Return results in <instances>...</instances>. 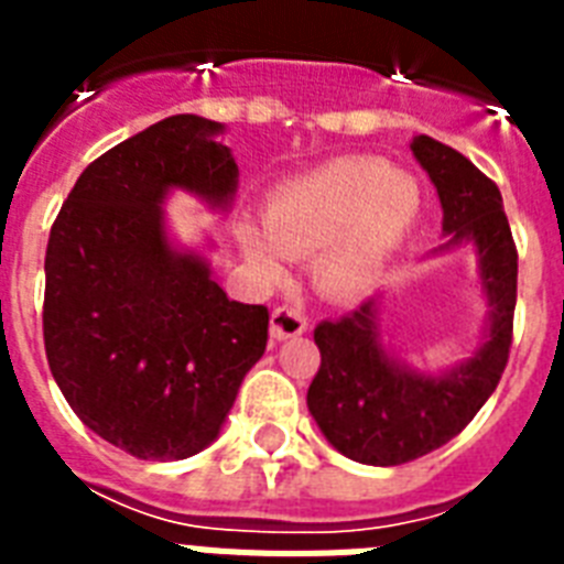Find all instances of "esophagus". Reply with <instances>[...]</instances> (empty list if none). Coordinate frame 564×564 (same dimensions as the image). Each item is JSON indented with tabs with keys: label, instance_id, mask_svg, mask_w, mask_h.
I'll return each mask as SVG.
<instances>
[{
	"label": "esophagus",
	"instance_id": "esophagus-1",
	"mask_svg": "<svg viewBox=\"0 0 564 564\" xmlns=\"http://www.w3.org/2000/svg\"><path fill=\"white\" fill-rule=\"evenodd\" d=\"M304 330H307V318L301 316L299 310H292V307L272 310V318H269V334H272V339L283 343V339L301 336Z\"/></svg>",
	"mask_w": 564,
	"mask_h": 564
}]
</instances>
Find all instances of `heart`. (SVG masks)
I'll return each instance as SVG.
<instances>
[{
    "instance_id": "b5f03b06",
    "label": "heart",
    "mask_w": 564,
    "mask_h": 564,
    "mask_svg": "<svg viewBox=\"0 0 564 564\" xmlns=\"http://www.w3.org/2000/svg\"><path fill=\"white\" fill-rule=\"evenodd\" d=\"M421 213L410 172L380 158H336L286 181L265 204L263 225L239 221L246 260L278 281L286 257H313V281L334 299L371 290Z\"/></svg>"
}]
</instances>
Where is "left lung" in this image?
Segmentation results:
<instances>
[{
    "label": "left lung",
    "mask_w": 564,
    "mask_h": 564,
    "mask_svg": "<svg viewBox=\"0 0 564 564\" xmlns=\"http://www.w3.org/2000/svg\"><path fill=\"white\" fill-rule=\"evenodd\" d=\"M410 149L442 204L445 242L433 254L474 246L489 318L474 357L442 371H419L386 348L383 295L316 327L322 366L307 389V406L327 442L362 465H403L463 433L498 389L512 345L518 251L500 189L433 137H415Z\"/></svg>",
    "instance_id": "1"
}]
</instances>
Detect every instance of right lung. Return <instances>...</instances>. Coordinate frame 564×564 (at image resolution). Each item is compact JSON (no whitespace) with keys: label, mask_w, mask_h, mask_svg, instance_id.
I'll return each instance as SVG.
<instances>
[{"label":"right lung","mask_w":564,"mask_h":564,"mask_svg":"<svg viewBox=\"0 0 564 564\" xmlns=\"http://www.w3.org/2000/svg\"><path fill=\"white\" fill-rule=\"evenodd\" d=\"M221 131L178 113L128 137L82 172L48 234V369L75 415L137 459L210 445L269 339V310L230 301L210 260L166 234L172 189L210 210L234 202Z\"/></svg>","instance_id":"add662e5"}]
</instances>
